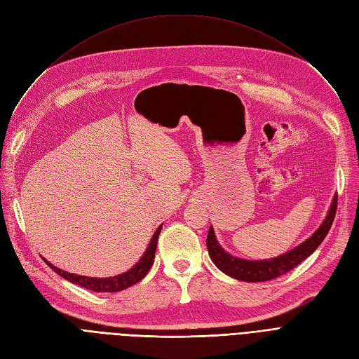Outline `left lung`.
I'll return each mask as SVG.
<instances>
[{"label": "left lung", "mask_w": 359, "mask_h": 359, "mask_svg": "<svg viewBox=\"0 0 359 359\" xmlns=\"http://www.w3.org/2000/svg\"><path fill=\"white\" fill-rule=\"evenodd\" d=\"M337 208V196L333 198L330 211L320 225L318 230L303 244H299L298 248L290 250L288 253L282 255L279 257L271 259V260H243L237 259L227 252H224L222 248L218 244L212 227L208 231V237H206V248H208L210 256L215 266L222 271L225 275L231 278L244 280V282H263V280H271L280 275H284L298 266L301 262L306 260L318 246L320 243L325 240L327 236Z\"/></svg>", "instance_id": "left-lung-1"}]
</instances>
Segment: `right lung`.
I'll use <instances>...</instances> for the list:
<instances>
[{
    "label": "right lung",
    "mask_w": 359,
    "mask_h": 359,
    "mask_svg": "<svg viewBox=\"0 0 359 359\" xmlns=\"http://www.w3.org/2000/svg\"><path fill=\"white\" fill-rule=\"evenodd\" d=\"M161 229H163V225H160V227L157 229V231L154 233L153 238H151V241L148 244L147 252L144 253L142 259L137 263V265L132 268V269H129L128 272H125L122 275H118V276H113V278H90V276L74 275V273L65 272L62 269H58L56 266H53L52 263L46 262L45 259L43 260H45V263H48L49 268L52 271H55L56 273L61 275L67 280L72 282V284L80 285V287H83L86 290L96 291V292H118V291H123V290L132 287L134 284H137V282H140L148 273L151 266H153L154 256H156V249H157V241H158V236H160Z\"/></svg>",
    "instance_id": "obj_1"
}]
</instances>
